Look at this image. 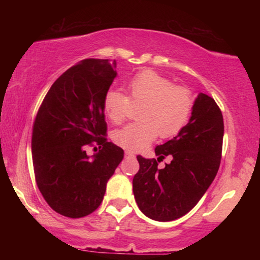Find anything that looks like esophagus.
Returning <instances> with one entry per match:
<instances>
[{"mask_svg":"<svg viewBox=\"0 0 260 260\" xmlns=\"http://www.w3.org/2000/svg\"><path fill=\"white\" fill-rule=\"evenodd\" d=\"M125 156L126 157H135V155L132 151H129V150H125Z\"/></svg>","mask_w":260,"mask_h":260,"instance_id":"34e87169","label":"esophagus"}]
</instances>
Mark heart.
<instances>
[{"label":"heart","mask_w":260,"mask_h":260,"mask_svg":"<svg viewBox=\"0 0 260 260\" xmlns=\"http://www.w3.org/2000/svg\"><path fill=\"white\" fill-rule=\"evenodd\" d=\"M127 96L110 89L104 95L103 109L113 124H121L133 105H141L139 121L113 132V142L129 151H141L150 146L159 134L171 138L189 120L192 95L188 88L174 86L170 79L152 70L136 73L126 83Z\"/></svg>","instance_id":"heart-1"}]
</instances>
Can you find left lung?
Listing matches in <instances>:
<instances>
[{
    "label": "left lung",
    "mask_w": 260,
    "mask_h": 260,
    "mask_svg": "<svg viewBox=\"0 0 260 260\" xmlns=\"http://www.w3.org/2000/svg\"><path fill=\"white\" fill-rule=\"evenodd\" d=\"M222 139V113L212 98L200 93L188 124L155 148L157 159L136 157L140 170L133 178V192L142 213L157 221H172L188 213L217 175ZM166 155L173 160L159 169L157 162Z\"/></svg>",
    "instance_id": "left-lung-1"
}]
</instances>
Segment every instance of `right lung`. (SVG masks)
Masks as SVG:
<instances>
[{
  "mask_svg": "<svg viewBox=\"0 0 260 260\" xmlns=\"http://www.w3.org/2000/svg\"><path fill=\"white\" fill-rule=\"evenodd\" d=\"M116 68V60L95 58L70 68L52 83L35 117V181L50 208L65 217L94 212L124 158L120 147L108 142L103 109ZM94 144L100 150L89 157L85 148Z\"/></svg>",
  "mask_w": 260,
  "mask_h": 260,
  "instance_id": "1",
  "label": "right lung"
}]
</instances>
